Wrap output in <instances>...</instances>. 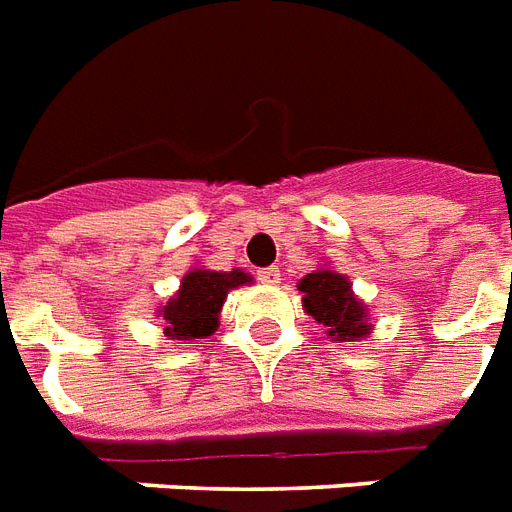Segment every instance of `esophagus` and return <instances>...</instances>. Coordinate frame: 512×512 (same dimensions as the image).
Wrapping results in <instances>:
<instances>
[{"mask_svg":"<svg viewBox=\"0 0 512 512\" xmlns=\"http://www.w3.org/2000/svg\"><path fill=\"white\" fill-rule=\"evenodd\" d=\"M257 279L268 287H276V284H281V271L279 268H263V271H257Z\"/></svg>","mask_w":512,"mask_h":512,"instance_id":"esophagus-1","label":"esophagus"}]
</instances>
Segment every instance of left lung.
<instances>
[{"label": "left lung", "instance_id": "8db88e82", "mask_svg": "<svg viewBox=\"0 0 512 512\" xmlns=\"http://www.w3.org/2000/svg\"><path fill=\"white\" fill-rule=\"evenodd\" d=\"M303 295V311L327 327V337L337 342H358L372 335L369 305L353 292V284L345 273H337L329 265L305 273L297 281Z\"/></svg>", "mask_w": 512, "mask_h": 512}]
</instances>
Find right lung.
Returning a JSON list of instances; mask_svg holds the SVG:
<instances>
[{
    "label": "right lung",
    "instance_id": "right-lung-1",
    "mask_svg": "<svg viewBox=\"0 0 512 512\" xmlns=\"http://www.w3.org/2000/svg\"><path fill=\"white\" fill-rule=\"evenodd\" d=\"M252 284V276L241 268L209 271L207 265H193L180 279L175 295L156 308L164 337L177 342L204 340L220 327V311L231 289Z\"/></svg>",
    "mask_w": 512,
    "mask_h": 512
}]
</instances>
